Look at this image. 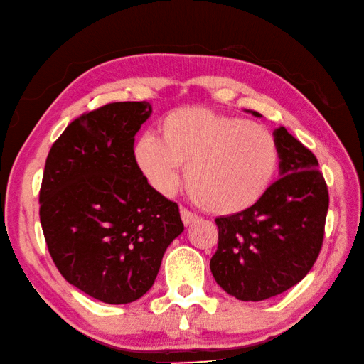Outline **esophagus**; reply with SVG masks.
<instances>
[{"label": "esophagus", "mask_w": 364, "mask_h": 364, "mask_svg": "<svg viewBox=\"0 0 364 364\" xmlns=\"http://www.w3.org/2000/svg\"><path fill=\"white\" fill-rule=\"evenodd\" d=\"M181 218H182V223H183L185 227H188V225H191L193 223H196V220H198L196 215H193L191 211L185 210V208L181 210Z\"/></svg>", "instance_id": "1"}]
</instances>
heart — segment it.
Instances as JSON below:
<instances>
[{"label":"heart","mask_w":364,"mask_h":364,"mask_svg":"<svg viewBox=\"0 0 364 364\" xmlns=\"http://www.w3.org/2000/svg\"><path fill=\"white\" fill-rule=\"evenodd\" d=\"M139 171L161 194H171L185 166V185L202 208L235 215L267 191L278 166L272 132L205 108H181L159 122V139L141 134L132 146Z\"/></svg>","instance_id":"1"}]
</instances>
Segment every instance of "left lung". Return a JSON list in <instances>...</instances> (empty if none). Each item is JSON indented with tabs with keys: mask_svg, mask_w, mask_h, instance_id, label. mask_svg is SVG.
Masks as SVG:
<instances>
[{
	"mask_svg": "<svg viewBox=\"0 0 364 364\" xmlns=\"http://www.w3.org/2000/svg\"><path fill=\"white\" fill-rule=\"evenodd\" d=\"M273 137L279 179L253 207L216 218L219 242L210 270L228 295L241 301L269 299L298 284L323 245L329 193L316 157L284 127Z\"/></svg>",
	"mask_w": 364,
	"mask_h": 364,
	"instance_id": "obj_1",
	"label": "left lung"
}]
</instances>
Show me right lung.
Here are the masks:
<instances>
[{"label": "right lung", "mask_w": 364, "mask_h": 364, "mask_svg": "<svg viewBox=\"0 0 364 364\" xmlns=\"http://www.w3.org/2000/svg\"><path fill=\"white\" fill-rule=\"evenodd\" d=\"M151 112L148 102H117L83 114L44 165L40 220L49 253L69 284L106 304L144 296L183 232L177 203L132 159L134 136Z\"/></svg>", "instance_id": "right-lung-1"}]
</instances>
